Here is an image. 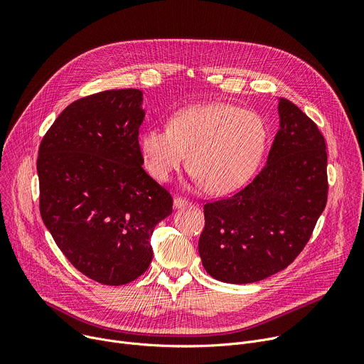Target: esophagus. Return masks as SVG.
Instances as JSON below:
<instances>
[{"mask_svg": "<svg viewBox=\"0 0 364 364\" xmlns=\"http://www.w3.org/2000/svg\"><path fill=\"white\" fill-rule=\"evenodd\" d=\"M187 205H190V200H188V199L181 198V196H176V198H174V206H176V208H184V206H187Z\"/></svg>", "mask_w": 364, "mask_h": 364, "instance_id": "obj_1", "label": "esophagus"}]
</instances>
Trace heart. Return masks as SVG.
<instances>
[{"label": "heart", "mask_w": 364, "mask_h": 364, "mask_svg": "<svg viewBox=\"0 0 364 364\" xmlns=\"http://www.w3.org/2000/svg\"><path fill=\"white\" fill-rule=\"evenodd\" d=\"M259 114L227 103L190 106L172 114L168 129H147L140 153L150 174L168 181L187 161L205 190L227 193L252 176L265 149Z\"/></svg>", "instance_id": "obj_1"}]
</instances>
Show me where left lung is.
I'll use <instances>...</instances> for the list:
<instances>
[{
    "instance_id": "1",
    "label": "left lung",
    "mask_w": 364,
    "mask_h": 364,
    "mask_svg": "<svg viewBox=\"0 0 364 364\" xmlns=\"http://www.w3.org/2000/svg\"><path fill=\"white\" fill-rule=\"evenodd\" d=\"M279 117L280 128L257 177L233 196L203 206L199 255L220 282L254 283L286 269L326 206L324 137L289 100H279Z\"/></svg>"
}]
</instances>
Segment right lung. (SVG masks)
Listing matches in <instances>:
<instances>
[{"label": "right lung", "mask_w": 364, "mask_h": 364, "mask_svg": "<svg viewBox=\"0 0 364 364\" xmlns=\"http://www.w3.org/2000/svg\"><path fill=\"white\" fill-rule=\"evenodd\" d=\"M143 92L109 90L70 103L38 151L40 213L76 270L109 286L150 265V236L172 213L168 190L143 169Z\"/></svg>", "instance_id": "right-lung-1"}]
</instances>
